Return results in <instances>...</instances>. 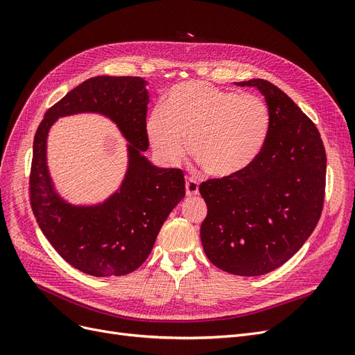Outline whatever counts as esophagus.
<instances>
[{"mask_svg": "<svg viewBox=\"0 0 355 355\" xmlns=\"http://www.w3.org/2000/svg\"><path fill=\"white\" fill-rule=\"evenodd\" d=\"M198 193H199V183L195 179L189 178L187 180V196H195Z\"/></svg>", "mask_w": 355, "mask_h": 355, "instance_id": "34e87169", "label": "esophagus"}]
</instances>
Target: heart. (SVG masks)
I'll return each mask as SVG.
<instances>
[{
    "label": "heart",
    "mask_w": 355,
    "mask_h": 355,
    "mask_svg": "<svg viewBox=\"0 0 355 355\" xmlns=\"http://www.w3.org/2000/svg\"><path fill=\"white\" fill-rule=\"evenodd\" d=\"M268 128L270 111L261 98L200 80L178 83L146 121L160 160L178 164L188 140L191 159L212 178L244 171L260 155Z\"/></svg>",
    "instance_id": "b5f03b06"
}]
</instances>
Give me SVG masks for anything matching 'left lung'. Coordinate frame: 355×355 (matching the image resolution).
<instances>
[{"label": "left lung", "mask_w": 355, "mask_h": 355, "mask_svg": "<svg viewBox=\"0 0 355 355\" xmlns=\"http://www.w3.org/2000/svg\"><path fill=\"white\" fill-rule=\"evenodd\" d=\"M266 98L270 128L244 171L200 183L208 214L200 225L207 257L237 276H261L295 256L324 208L327 153L316 125L272 82L250 79Z\"/></svg>", "instance_id": "obj_1"}]
</instances>
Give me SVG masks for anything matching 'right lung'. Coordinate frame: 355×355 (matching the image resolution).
Wrapping results in <instances>:
<instances>
[{"instance_id": "add662e5", "label": "right lung", "mask_w": 355, "mask_h": 355, "mask_svg": "<svg viewBox=\"0 0 355 355\" xmlns=\"http://www.w3.org/2000/svg\"><path fill=\"white\" fill-rule=\"evenodd\" d=\"M147 104L144 78H91L46 111L33 141L28 192L36 221L64 261L95 277L124 276L139 268L166 218L184 198L180 168L156 167L141 155L148 148ZM78 112L110 116L130 143L121 191L95 207L66 205L54 192L45 164L49 127L59 116Z\"/></svg>"}]
</instances>
